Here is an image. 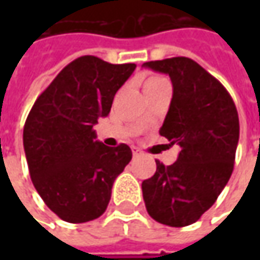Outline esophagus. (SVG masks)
<instances>
[{"instance_id":"34e87169","label":"esophagus","mask_w":260,"mask_h":260,"mask_svg":"<svg viewBox=\"0 0 260 260\" xmlns=\"http://www.w3.org/2000/svg\"><path fill=\"white\" fill-rule=\"evenodd\" d=\"M132 152H133V157H137V156H140V150L137 149V147H132Z\"/></svg>"}]
</instances>
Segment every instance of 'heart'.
<instances>
[{
    "instance_id": "obj_1",
    "label": "heart",
    "mask_w": 260,
    "mask_h": 260,
    "mask_svg": "<svg viewBox=\"0 0 260 260\" xmlns=\"http://www.w3.org/2000/svg\"><path fill=\"white\" fill-rule=\"evenodd\" d=\"M165 78H160V76H150V78H147L145 81V86L147 85H153L156 82H160V81H164Z\"/></svg>"
}]
</instances>
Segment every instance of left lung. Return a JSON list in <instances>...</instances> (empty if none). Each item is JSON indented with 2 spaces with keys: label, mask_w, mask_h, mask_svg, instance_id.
<instances>
[{
  "label": "left lung",
  "mask_w": 260,
  "mask_h": 260,
  "mask_svg": "<svg viewBox=\"0 0 260 260\" xmlns=\"http://www.w3.org/2000/svg\"><path fill=\"white\" fill-rule=\"evenodd\" d=\"M168 74L174 94L159 133L181 152L142 184L149 215L160 224L185 227L214 204L235 166L239 115L224 86L203 66L184 56L143 63Z\"/></svg>",
  "instance_id": "8db88e82"
}]
</instances>
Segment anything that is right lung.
I'll return each instance as SVG.
<instances>
[{
    "label": "right lung",
    "mask_w": 260,
    "mask_h": 260,
    "mask_svg": "<svg viewBox=\"0 0 260 260\" xmlns=\"http://www.w3.org/2000/svg\"><path fill=\"white\" fill-rule=\"evenodd\" d=\"M136 69L96 56L66 65L46 88L25 120V159L45 204L68 223L104 214L115 178L132 160L124 143L108 147L96 140L94 124L107 117L115 92Z\"/></svg>",
    "instance_id": "1"
}]
</instances>
